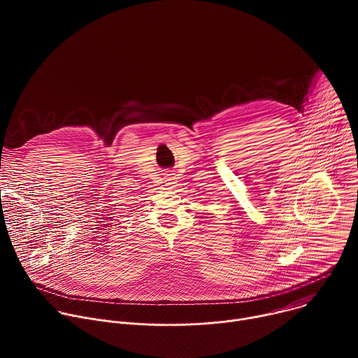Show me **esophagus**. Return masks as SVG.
Listing matches in <instances>:
<instances>
[{"instance_id":"1","label":"esophagus","mask_w":358,"mask_h":358,"mask_svg":"<svg viewBox=\"0 0 358 358\" xmlns=\"http://www.w3.org/2000/svg\"><path fill=\"white\" fill-rule=\"evenodd\" d=\"M164 184H166L169 188L177 187V176H176V174H166Z\"/></svg>"}]
</instances>
